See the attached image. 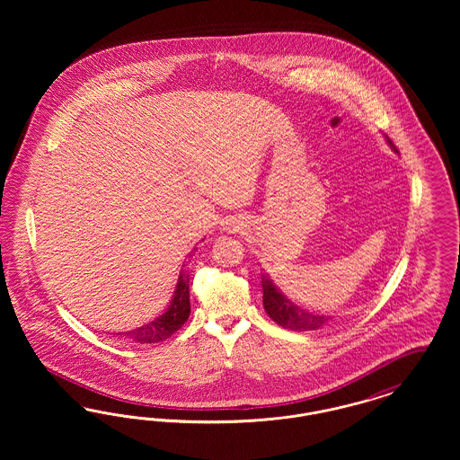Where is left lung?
Here are the masks:
<instances>
[{
    "mask_svg": "<svg viewBox=\"0 0 460 460\" xmlns=\"http://www.w3.org/2000/svg\"><path fill=\"white\" fill-rule=\"evenodd\" d=\"M388 139V137H386ZM390 146L394 148V143L388 139ZM263 308L269 314V317L278 323L279 326L291 331H315L324 328L332 317L319 315L314 312H308L302 306L295 305L291 300H288L281 289L270 281V278L265 274L262 276Z\"/></svg>",
    "mask_w": 460,
    "mask_h": 460,
    "instance_id": "1",
    "label": "left lung"
}]
</instances>
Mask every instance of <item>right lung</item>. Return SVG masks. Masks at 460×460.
Listing matches in <instances>:
<instances>
[{
  "instance_id": "obj_1",
  "label": "right lung",
  "mask_w": 460,
  "mask_h": 460,
  "mask_svg": "<svg viewBox=\"0 0 460 460\" xmlns=\"http://www.w3.org/2000/svg\"><path fill=\"white\" fill-rule=\"evenodd\" d=\"M191 306H190V276L181 270L177 285H175L174 296L171 300L169 308L154 319L152 323L141 326V328L117 332L119 336L131 338L132 341L137 343H158L172 336L177 329L181 328L188 317H190Z\"/></svg>"
}]
</instances>
